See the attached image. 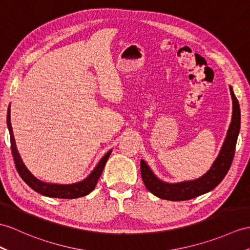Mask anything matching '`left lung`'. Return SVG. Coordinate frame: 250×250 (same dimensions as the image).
Masks as SVG:
<instances>
[{
    "instance_id": "left-lung-1",
    "label": "left lung",
    "mask_w": 250,
    "mask_h": 250,
    "mask_svg": "<svg viewBox=\"0 0 250 250\" xmlns=\"http://www.w3.org/2000/svg\"><path fill=\"white\" fill-rule=\"evenodd\" d=\"M229 89L233 101L232 120H231L227 137L221 149V153L216 158L215 162L213 163L211 169H209V172L205 174L203 177L196 180L185 181L180 182V184H167V182L158 179L150 171L147 164L141 160V175L143 182L147 190L153 193L154 195L162 199L173 200V202L192 199L213 190L221 184V181L227 175L234 157L235 145L241 126L239 102L236 100L232 88L230 87Z\"/></svg>"
}]
</instances>
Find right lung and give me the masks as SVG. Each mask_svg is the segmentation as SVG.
Masks as SVG:
<instances>
[{
    "mask_svg": "<svg viewBox=\"0 0 250 250\" xmlns=\"http://www.w3.org/2000/svg\"><path fill=\"white\" fill-rule=\"evenodd\" d=\"M7 126L10 135V148H11V154H13V158L15 161V166L18 173H19L20 177L26 182V184L42 195L48 196V197H54V198H66V199H72V198H77L82 196H86L90 192L94 190V188L97 184V180L101 177L103 173V169L105 167V164L108 160L109 156L111 154V150H109L108 153L102 158V160L97 164V167L93 169V172L89 175L84 180L77 182V184L73 185H54V184H46V182L40 181L37 179L35 176L32 175L26 167L24 166L22 162L21 157L18 153V149L16 147V142L13 133V128H11V123H10V108L8 107L7 111Z\"/></svg>",
    "mask_w": 250,
    "mask_h": 250,
    "instance_id": "add662e5",
    "label": "right lung"
}]
</instances>
